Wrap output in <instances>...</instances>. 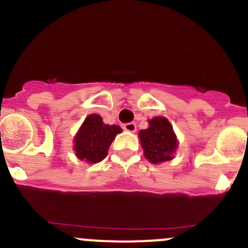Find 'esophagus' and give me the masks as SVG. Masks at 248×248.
<instances>
[{
	"label": "esophagus",
	"mask_w": 248,
	"mask_h": 248,
	"mask_svg": "<svg viewBox=\"0 0 248 248\" xmlns=\"http://www.w3.org/2000/svg\"><path fill=\"white\" fill-rule=\"evenodd\" d=\"M123 129L125 131H129V133H134L137 130V124L135 123H126L123 125Z\"/></svg>",
	"instance_id": "1"
}]
</instances>
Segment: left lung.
Masks as SVG:
<instances>
[{
	"instance_id": "8db88e82",
	"label": "left lung",
	"mask_w": 248,
	"mask_h": 248,
	"mask_svg": "<svg viewBox=\"0 0 248 248\" xmlns=\"http://www.w3.org/2000/svg\"><path fill=\"white\" fill-rule=\"evenodd\" d=\"M149 124L148 129L140 130L139 133L145 157L153 164L171 160L172 153L177 148V140L171 124L163 117L151 119Z\"/></svg>"
}]
</instances>
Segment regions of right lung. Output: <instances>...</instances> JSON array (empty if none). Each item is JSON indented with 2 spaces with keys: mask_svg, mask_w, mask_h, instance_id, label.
<instances>
[{
  "mask_svg": "<svg viewBox=\"0 0 248 248\" xmlns=\"http://www.w3.org/2000/svg\"><path fill=\"white\" fill-rule=\"evenodd\" d=\"M120 131V126L105 125L102 117L92 114L74 138L76 155L88 163H99L108 155L111 141Z\"/></svg>",
  "mask_w": 248,
  "mask_h": 248,
  "instance_id": "obj_1",
  "label": "right lung"
}]
</instances>
